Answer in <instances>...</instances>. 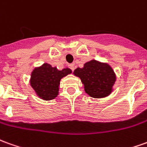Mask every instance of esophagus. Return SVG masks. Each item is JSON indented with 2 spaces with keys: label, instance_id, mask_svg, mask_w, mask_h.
<instances>
[{
  "label": "esophagus",
  "instance_id": "obj_1",
  "mask_svg": "<svg viewBox=\"0 0 147 147\" xmlns=\"http://www.w3.org/2000/svg\"><path fill=\"white\" fill-rule=\"evenodd\" d=\"M69 67H70L71 70L74 71V70H75V64L71 63V64H70V65H69Z\"/></svg>",
  "mask_w": 147,
  "mask_h": 147
}]
</instances>
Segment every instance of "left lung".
<instances>
[{
    "instance_id": "obj_1",
    "label": "left lung",
    "mask_w": 147,
    "mask_h": 147,
    "mask_svg": "<svg viewBox=\"0 0 147 147\" xmlns=\"http://www.w3.org/2000/svg\"><path fill=\"white\" fill-rule=\"evenodd\" d=\"M73 74L80 79L85 92L95 98H105L111 94L116 75L109 63L91 59L77 67Z\"/></svg>"
}]
</instances>
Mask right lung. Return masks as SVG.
Listing matches in <instances>:
<instances>
[{"instance_id": "add662e5", "label": "right lung", "mask_w": 147, "mask_h": 147, "mask_svg": "<svg viewBox=\"0 0 147 147\" xmlns=\"http://www.w3.org/2000/svg\"><path fill=\"white\" fill-rule=\"evenodd\" d=\"M71 72L68 67L58 70L56 67L45 63L41 66L36 67L31 72L29 84L39 98L49 101L59 95L61 79Z\"/></svg>"}]
</instances>
